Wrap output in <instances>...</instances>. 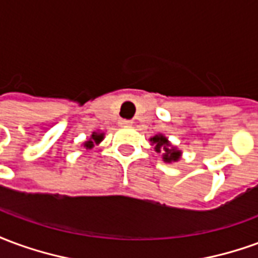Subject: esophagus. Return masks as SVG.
Instances as JSON below:
<instances>
[{"label":"esophagus","instance_id":"obj_1","mask_svg":"<svg viewBox=\"0 0 258 258\" xmlns=\"http://www.w3.org/2000/svg\"><path fill=\"white\" fill-rule=\"evenodd\" d=\"M133 124L131 120H125V118H121V120H118V125L120 127H130Z\"/></svg>","mask_w":258,"mask_h":258}]
</instances>
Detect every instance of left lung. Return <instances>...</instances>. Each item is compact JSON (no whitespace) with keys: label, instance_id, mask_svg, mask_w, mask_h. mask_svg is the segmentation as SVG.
<instances>
[{"label":"left lung","instance_id":"1","mask_svg":"<svg viewBox=\"0 0 258 258\" xmlns=\"http://www.w3.org/2000/svg\"><path fill=\"white\" fill-rule=\"evenodd\" d=\"M152 145H155V151L157 153H162L163 160L166 163L178 162L181 157V151H178L177 148L171 146V144L168 142V140L163 134L155 135L153 138H151Z\"/></svg>","mask_w":258,"mask_h":258}]
</instances>
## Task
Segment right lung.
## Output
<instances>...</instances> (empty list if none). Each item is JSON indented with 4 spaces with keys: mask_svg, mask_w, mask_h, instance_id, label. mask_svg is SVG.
I'll return each mask as SVG.
<instances>
[{
    "mask_svg": "<svg viewBox=\"0 0 258 258\" xmlns=\"http://www.w3.org/2000/svg\"><path fill=\"white\" fill-rule=\"evenodd\" d=\"M102 140H103V134H102V133H92L90 140L84 144V148L91 149V148H94V145H98Z\"/></svg>",
    "mask_w": 258,
    "mask_h": 258,
    "instance_id": "add662e5",
    "label": "right lung"
}]
</instances>
